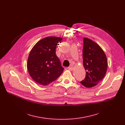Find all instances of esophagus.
<instances>
[{"label":"esophagus","instance_id":"1","mask_svg":"<svg viewBox=\"0 0 125 125\" xmlns=\"http://www.w3.org/2000/svg\"><path fill=\"white\" fill-rule=\"evenodd\" d=\"M68 69L70 71H73V66H69L68 67Z\"/></svg>","mask_w":125,"mask_h":125}]
</instances>
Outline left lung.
Instances as JSON below:
<instances>
[{
    "label": "left lung",
    "mask_w": 125,
    "mask_h": 125,
    "mask_svg": "<svg viewBox=\"0 0 125 125\" xmlns=\"http://www.w3.org/2000/svg\"><path fill=\"white\" fill-rule=\"evenodd\" d=\"M83 57L86 74L81 83L85 87L92 88L99 83L106 74L107 57L99 45L87 37L83 38Z\"/></svg>",
    "instance_id": "1"
}]
</instances>
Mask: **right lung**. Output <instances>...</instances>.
<instances>
[{
	"label": "right lung",
	"mask_w": 125,
	"mask_h": 125,
	"mask_svg": "<svg viewBox=\"0 0 125 125\" xmlns=\"http://www.w3.org/2000/svg\"><path fill=\"white\" fill-rule=\"evenodd\" d=\"M62 38L49 36L39 41L32 48L27 60V69L37 83L47 86L60 76L64 68L56 54L58 43Z\"/></svg>",
	"instance_id": "right-lung-1"
}]
</instances>
